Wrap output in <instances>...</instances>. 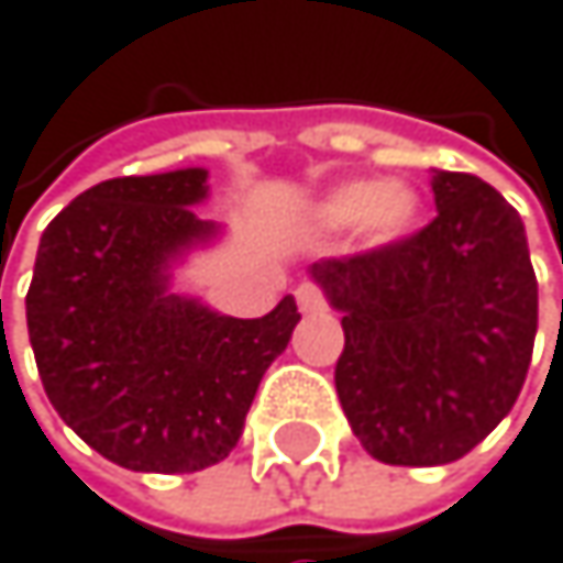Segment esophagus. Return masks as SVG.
Instances as JSON below:
<instances>
[{
  "instance_id": "34e87169",
  "label": "esophagus",
  "mask_w": 563,
  "mask_h": 563,
  "mask_svg": "<svg viewBox=\"0 0 563 563\" xmlns=\"http://www.w3.org/2000/svg\"><path fill=\"white\" fill-rule=\"evenodd\" d=\"M297 303L303 313H320V310H328V297H323V290L317 284H300L297 287Z\"/></svg>"
}]
</instances>
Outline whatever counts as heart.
I'll list each match as a JSON object with an SVG mask.
<instances>
[{"label": "heart", "instance_id": "1", "mask_svg": "<svg viewBox=\"0 0 563 563\" xmlns=\"http://www.w3.org/2000/svg\"><path fill=\"white\" fill-rule=\"evenodd\" d=\"M416 216H419V202L405 185H375V181H347L317 206L320 225L351 229L364 222L375 240H398V235L412 229Z\"/></svg>", "mask_w": 563, "mask_h": 563}]
</instances>
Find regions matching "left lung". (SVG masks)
I'll return each mask as SVG.
<instances>
[{
  "label": "left lung",
  "instance_id": "8db88e82",
  "mask_svg": "<svg viewBox=\"0 0 563 563\" xmlns=\"http://www.w3.org/2000/svg\"><path fill=\"white\" fill-rule=\"evenodd\" d=\"M435 219L313 263L344 313L334 385L375 460H463L514 408L537 334V276L517 209L466 172H435Z\"/></svg>",
  "mask_w": 563,
  "mask_h": 563
}]
</instances>
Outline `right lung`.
<instances>
[{
    "instance_id": "obj_1",
    "label": "right lung",
    "mask_w": 563,
    "mask_h": 563,
    "mask_svg": "<svg viewBox=\"0 0 563 563\" xmlns=\"http://www.w3.org/2000/svg\"><path fill=\"white\" fill-rule=\"evenodd\" d=\"M202 199V168L100 181L46 225L33 266L26 328L46 398L134 473L225 460L300 320L294 297L240 320L165 294L168 260L216 232L191 212Z\"/></svg>"
}]
</instances>
